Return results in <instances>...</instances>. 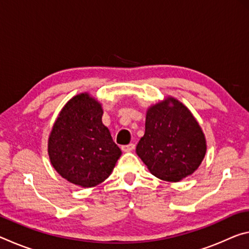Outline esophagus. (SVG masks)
Returning <instances> with one entry per match:
<instances>
[{"label": "esophagus", "mask_w": 249, "mask_h": 249, "mask_svg": "<svg viewBox=\"0 0 249 249\" xmlns=\"http://www.w3.org/2000/svg\"><path fill=\"white\" fill-rule=\"evenodd\" d=\"M134 149H135V145L134 144H128V145L122 146V150L125 151V153H128V151H132Z\"/></svg>", "instance_id": "esophagus-1"}]
</instances>
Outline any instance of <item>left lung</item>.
<instances>
[{"label": "left lung", "mask_w": 249, "mask_h": 249, "mask_svg": "<svg viewBox=\"0 0 249 249\" xmlns=\"http://www.w3.org/2000/svg\"><path fill=\"white\" fill-rule=\"evenodd\" d=\"M136 153L155 177L178 182L199 168L206 142L189 108L169 96L147 109L145 134Z\"/></svg>", "instance_id": "left-lung-1"}]
</instances>
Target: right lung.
<instances>
[{
    "label": "right lung",
    "instance_id": "right-lung-1",
    "mask_svg": "<svg viewBox=\"0 0 249 249\" xmlns=\"http://www.w3.org/2000/svg\"><path fill=\"white\" fill-rule=\"evenodd\" d=\"M103 108L89 93H80L59 113L48 140L50 162L62 178L83 188L108 178L122 155L102 123Z\"/></svg>",
    "mask_w": 249,
    "mask_h": 249
}]
</instances>
